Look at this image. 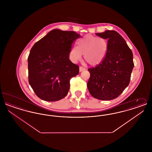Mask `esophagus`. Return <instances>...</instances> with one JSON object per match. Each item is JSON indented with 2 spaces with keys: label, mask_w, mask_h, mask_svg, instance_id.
<instances>
[{
  "label": "esophagus",
  "mask_w": 152,
  "mask_h": 152,
  "mask_svg": "<svg viewBox=\"0 0 152 152\" xmlns=\"http://www.w3.org/2000/svg\"><path fill=\"white\" fill-rule=\"evenodd\" d=\"M84 70H86V68H84V67H83V66H80V72H82V71H84Z\"/></svg>",
  "instance_id": "34e87169"
}]
</instances>
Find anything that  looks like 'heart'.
<instances>
[{
    "mask_svg": "<svg viewBox=\"0 0 152 152\" xmlns=\"http://www.w3.org/2000/svg\"><path fill=\"white\" fill-rule=\"evenodd\" d=\"M77 47H72L69 51V58L76 63L84 55V58L92 66L100 65L108 52V42L101 37L87 34L77 42Z\"/></svg>",
    "mask_w": 152,
    "mask_h": 152,
    "instance_id": "obj_1",
    "label": "heart"
}]
</instances>
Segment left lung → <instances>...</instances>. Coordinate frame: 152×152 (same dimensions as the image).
Here are the masks:
<instances>
[{"instance_id":"1","label":"left lung","mask_w":152,"mask_h":152,"mask_svg":"<svg viewBox=\"0 0 152 152\" xmlns=\"http://www.w3.org/2000/svg\"><path fill=\"white\" fill-rule=\"evenodd\" d=\"M96 35L108 40V52L100 65L88 69L91 75L87 87L94 98L111 100L121 94L130 83L134 67L133 53L115 31L107 30Z\"/></svg>"}]
</instances>
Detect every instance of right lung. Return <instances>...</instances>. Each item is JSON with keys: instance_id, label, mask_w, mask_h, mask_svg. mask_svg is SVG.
Here are the masks:
<instances>
[{"instance_id": "1", "label": "right lung", "mask_w": 152, "mask_h": 152, "mask_svg": "<svg viewBox=\"0 0 152 152\" xmlns=\"http://www.w3.org/2000/svg\"><path fill=\"white\" fill-rule=\"evenodd\" d=\"M74 31L55 29L37 42L28 58L29 84L40 99L60 100L68 94L69 80L79 73V66L69 58L75 40Z\"/></svg>"}]
</instances>
